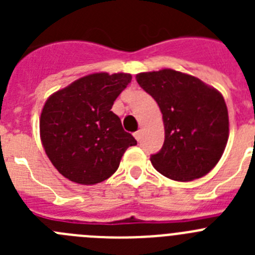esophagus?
Masks as SVG:
<instances>
[{"label": "esophagus", "mask_w": 255, "mask_h": 255, "mask_svg": "<svg viewBox=\"0 0 255 255\" xmlns=\"http://www.w3.org/2000/svg\"><path fill=\"white\" fill-rule=\"evenodd\" d=\"M134 136H135V139H136V140L140 141L141 140V130H138L136 132H134Z\"/></svg>", "instance_id": "esophagus-1"}]
</instances>
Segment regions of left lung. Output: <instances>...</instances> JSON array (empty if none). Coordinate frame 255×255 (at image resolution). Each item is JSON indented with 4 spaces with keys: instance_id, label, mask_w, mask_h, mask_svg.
<instances>
[{
    "instance_id": "left-lung-1",
    "label": "left lung",
    "mask_w": 255,
    "mask_h": 255,
    "mask_svg": "<svg viewBox=\"0 0 255 255\" xmlns=\"http://www.w3.org/2000/svg\"><path fill=\"white\" fill-rule=\"evenodd\" d=\"M136 82L162 112L164 143L152 154L154 168L175 181L203 177L224 154L229 112L224 97L200 79L172 69L140 73Z\"/></svg>"
}]
</instances>
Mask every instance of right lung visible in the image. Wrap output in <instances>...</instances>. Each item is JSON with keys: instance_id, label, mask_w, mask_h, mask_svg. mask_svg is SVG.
Segmentation results:
<instances>
[{"instance_id": "1", "label": "right lung", "mask_w": 255, "mask_h": 255, "mask_svg": "<svg viewBox=\"0 0 255 255\" xmlns=\"http://www.w3.org/2000/svg\"><path fill=\"white\" fill-rule=\"evenodd\" d=\"M130 82V74H91L46 101L40 140L52 164L70 181L82 185L105 181L119 168L125 150L136 144L111 111Z\"/></svg>"}]
</instances>
